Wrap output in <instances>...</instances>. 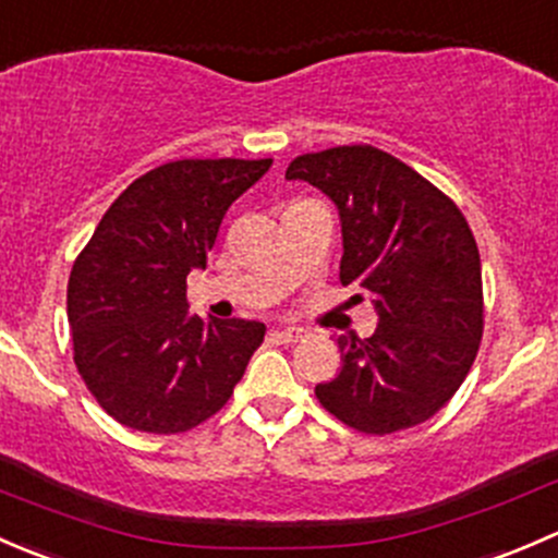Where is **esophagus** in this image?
Instances as JSON below:
<instances>
[{
  "mask_svg": "<svg viewBox=\"0 0 558 558\" xmlns=\"http://www.w3.org/2000/svg\"><path fill=\"white\" fill-rule=\"evenodd\" d=\"M272 337L280 342H300L305 337V329H300V326H286V329H272Z\"/></svg>",
  "mask_w": 558,
  "mask_h": 558,
  "instance_id": "34e87169",
  "label": "esophagus"
}]
</instances>
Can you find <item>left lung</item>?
<instances>
[{
  "label": "left lung",
  "instance_id": "obj_1",
  "mask_svg": "<svg viewBox=\"0 0 558 558\" xmlns=\"http://www.w3.org/2000/svg\"><path fill=\"white\" fill-rule=\"evenodd\" d=\"M289 180L324 191L342 221V286L378 311L373 337H340L342 367L315 397L364 435L429 421L464 384L483 337L481 253L464 213L373 145L296 156Z\"/></svg>",
  "mask_w": 558,
  "mask_h": 558
}]
</instances>
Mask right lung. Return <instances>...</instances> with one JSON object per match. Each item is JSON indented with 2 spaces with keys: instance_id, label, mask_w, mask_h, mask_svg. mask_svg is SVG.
Masks as SVG:
<instances>
[{
  "instance_id": "1",
  "label": "right lung",
  "mask_w": 558,
  "mask_h": 558,
  "mask_svg": "<svg viewBox=\"0 0 558 558\" xmlns=\"http://www.w3.org/2000/svg\"><path fill=\"white\" fill-rule=\"evenodd\" d=\"M272 159H180L140 174L77 253L66 286L72 359L99 408L148 435L216 415L264 340L258 320H202L185 278L229 205Z\"/></svg>"
}]
</instances>
